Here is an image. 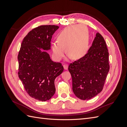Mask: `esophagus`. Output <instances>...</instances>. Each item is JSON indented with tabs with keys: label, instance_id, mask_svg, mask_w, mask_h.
<instances>
[{
	"label": "esophagus",
	"instance_id": "esophagus-1",
	"mask_svg": "<svg viewBox=\"0 0 127 127\" xmlns=\"http://www.w3.org/2000/svg\"><path fill=\"white\" fill-rule=\"evenodd\" d=\"M63 67H64V70H67V69H68V66L67 64H64V65H63Z\"/></svg>",
	"mask_w": 127,
	"mask_h": 127
}]
</instances>
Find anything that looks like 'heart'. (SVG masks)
Wrapping results in <instances>:
<instances>
[{
	"mask_svg": "<svg viewBox=\"0 0 127 127\" xmlns=\"http://www.w3.org/2000/svg\"><path fill=\"white\" fill-rule=\"evenodd\" d=\"M58 42L51 44L52 55L59 61L64 54V49L68 57L77 60L85 54L89 44V32L84 25H74L64 29L58 36Z\"/></svg>",
	"mask_w": 127,
	"mask_h": 127,
	"instance_id": "1",
	"label": "heart"
}]
</instances>
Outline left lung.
I'll return each mask as SVG.
<instances>
[{
  "label": "left lung",
  "instance_id": "obj_1",
  "mask_svg": "<svg viewBox=\"0 0 127 127\" xmlns=\"http://www.w3.org/2000/svg\"><path fill=\"white\" fill-rule=\"evenodd\" d=\"M109 69L106 44L103 36L97 33L86 54L68 67L76 96L87 100L100 93Z\"/></svg>",
  "mask_w": 127,
  "mask_h": 127
}]
</instances>
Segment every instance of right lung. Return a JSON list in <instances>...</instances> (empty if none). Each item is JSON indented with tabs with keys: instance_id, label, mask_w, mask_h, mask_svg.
<instances>
[{
	"instance_id": "add662e5",
	"label": "right lung",
	"mask_w": 127,
	"mask_h": 127,
	"mask_svg": "<svg viewBox=\"0 0 127 127\" xmlns=\"http://www.w3.org/2000/svg\"><path fill=\"white\" fill-rule=\"evenodd\" d=\"M58 29L49 25L33 29L24 38L18 55L19 78L30 96L42 102L55 94V80L64 71L61 64L45 51L51 49L52 36Z\"/></svg>"
}]
</instances>
